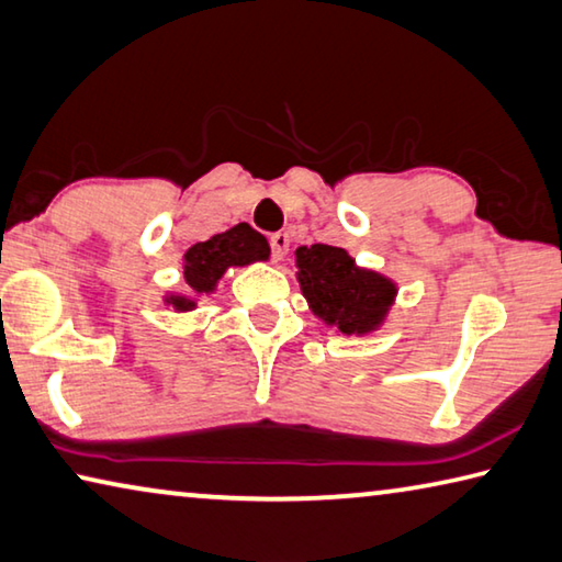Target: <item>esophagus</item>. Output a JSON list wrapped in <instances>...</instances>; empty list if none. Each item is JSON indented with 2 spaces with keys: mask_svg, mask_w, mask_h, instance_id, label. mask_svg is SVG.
Segmentation results:
<instances>
[{
  "mask_svg": "<svg viewBox=\"0 0 562 562\" xmlns=\"http://www.w3.org/2000/svg\"><path fill=\"white\" fill-rule=\"evenodd\" d=\"M270 247H272L274 262L284 260V255H288V247H290V235L288 233H274L270 237Z\"/></svg>",
  "mask_w": 562,
  "mask_h": 562,
  "instance_id": "1",
  "label": "esophagus"
}]
</instances>
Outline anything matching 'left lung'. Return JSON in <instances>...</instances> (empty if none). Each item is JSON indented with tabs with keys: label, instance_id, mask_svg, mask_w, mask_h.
<instances>
[{
	"label": "left lung",
	"instance_id": "left-lung-1",
	"mask_svg": "<svg viewBox=\"0 0 562 562\" xmlns=\"http://www.w3.org/2000/svg\"><path fill=\"white\" fill-rule=\"evenodd\" d=\"M297 282L313 313L342 335H370L385 323L397 284L355 265L347 249L333 245L297 247Z\"/></svg>",
	"mask_w": 562,
	"mask_h": 562
}]
</instances>
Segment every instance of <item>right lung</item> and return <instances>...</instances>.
Listing matches in <instances>:
<instances>
[{
    "mask_svg": "<svg viewBox=\"0 0 562 562\" xmlns=\"http://www.w3.org/2000/svg\"><path fill=\"white\" fill-rule=\"evenodd\" d=\"M270 260V245L267 239L247 225L239 222L227 233L210 237L207 243L192 245L184 252V282L190 295H167L165 302L172 305L177 313H190L198 307L200 295H210L217 290V282L229 267H245L252 262Z\"/></svg>",
    "mask_w": 562,
    "mask_h": 562,
    "instance_id": "right-lung-1",
    "label": "right lung"
}]
</instances>
